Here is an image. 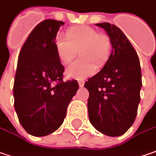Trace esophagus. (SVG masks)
Listing matches in <instances>:
<instances>
[{
  "label": "esophagus",
  "instance_id": "1",
  "mask_svg": "<svg viewBox=\"0 0 156 156\" xmlns=\"http://www.w3.org/2000/svg\"><path fill=\"white\" fill-rule=\"evenodd\" d=\"M85 85V81L84 80H78V85L80 86V87H83Z\"/></svg>",
  "mask_w": 156,
  "mask_h": 156
}]
</instances>
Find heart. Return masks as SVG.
Masks as SVG:
<instances>
[{
  "label": "heart",
  "instance_id": "obj_1",
  "mask_svg": "<svg viewBox=\"0 0 156 156\" xmlns=\"http://www.w3.org/2000/svg\"><path fill=\"white\" fill-rule=\"evenodd\" d=\"M67 37L70 41L64 38L57 41L56 49L59 59L64 64H69L78 51L83 58L68 66L66 75L69 78L84 79L96 72L97 65H104L111 48L110 39L106 35L98 33L89 26H77L67 31Z\"/></svg>",
  "mask_w": 156,
  "mask_h": 156
}]
</instances>
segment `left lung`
Returning <instances> with one entry per match:
<instances>
[{
	"label": "left lung",
	"instance_id": "left-lung-1",
	"mask_svg": "<svg viewBox=\"0 0 156 156\" xmlns=\"http://www.w3.org/2000/svg\"><path fill=\"white\" fill-rule=\"evenodd\" d=\"M109 36L112 51L102 70L88 79L91 125L108 136H119L133 124L142 85L138 55L124 33L109 23H97Z\"/></svg>",
	"mask_w": 156,
	"mask_h": 156
}]
</instances>
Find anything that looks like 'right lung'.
Segmentation results:
<instances>
[{"mask_svg": "<svg viewBox=\"0 0 156 156\" xmlns=\"http://www.w3.org/2000/svg\"><path fill=\"white\" fill-rule=\"evenodd\" d=\"M64 22L47 19L37 24L23 45L14 82L15 109L21 125L34 136H45L63 124L78 89L77 80H63L65 67L56 49Z\"/></svg>", "mask_w": 156, "mask_h": 156, "instance_id": "obj_1", "label": "right lung"}]
</instances>
